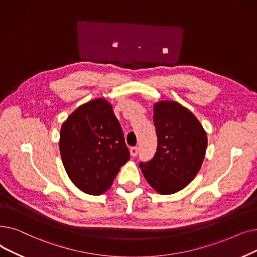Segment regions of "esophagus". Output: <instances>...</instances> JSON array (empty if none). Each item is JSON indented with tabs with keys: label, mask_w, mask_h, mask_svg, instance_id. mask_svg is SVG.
<instances>
[{
	"label": "esophagus",
	"mask_w": 257,
	"mask_h": 257,
	"mask_svg": "<svg viewBox=\"0 0 257 257\" xmlns=\"http://www.w3.org/2000/svg\"><path fill=\"white\" fill-rule=\"evenodd\" d=\"M138 153H139V148H138V146H134V148L131 149V155L133 157H136L138 155Z\"/></svg>",
	"instance_id": "obj_1"
}]
</instances>
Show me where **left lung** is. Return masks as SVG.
<instances>
[{"label": "left lung", "mask_w": 257, "mask_h": 257, "mask_svg": "<svg viewBox=\"0 0 257 257\" xmlns=\"http://www.w3.org/2000/svg\"><path fill=\"white\" fill-rule=\"evenodd\" d=\"M154 123L157 152L139 166L156 191L172 194L186 187L199 173L207 148L206 132L189 109L176 101L155 103Z\"/></svg>", "instance_id": "left-lung-1"}]
</instances>
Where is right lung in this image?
Returning a JSON list of instances; mask_svg holds the SVG:
<instances>
[{
  "mask_svg": "<svg viewBox=\"0 0 257 257\" xmlns=\"http://www.w3.org/2000/svg\"><path fill=\"white\" fill-rule=\"evenodd\" d=\"M59 151L71 181L92 195L111 187L130 159L119 121L102 98L80 105L68 117L60 130Z\"/></svg>",
  "mask_w": 257,
  "mask_h": 257,
  "instance_id": "add662e5",
  "label": "right lung"
}]
</instances>
